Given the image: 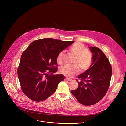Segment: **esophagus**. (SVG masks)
Returning a JSON list of instances; mask_svg holds the SVG:
<instances>
[{
  "instance_id": "esophagus-1",
  "label": "esophagus",
  "mask_w": 126,
  "mask_h": 126,
  "mask_svg": "<svg viewBox=\"0 0 126 126\" xmlns=\"http://www.w3.org/2000/svg\"><path fill=\"white\" fill-rule=\"evenodd\" d=\"M64 80H65V81H67V82H68V81H71V80H70V79H68V78H65Z\"/></svg>"
}]
</instances>
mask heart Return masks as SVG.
I'll return each instance as SVG.
<instances>
[{
	"label": "heart",
	"mask_w": 126,
	"mask_h": 126,
	"mask_svg": "<svg viewBox=\"0 0 126 126\" xmlns=\"http://www.w3.org/2000/svg\"><path fill=\"white\" fill-rule=\"evenodd\" d=\"M70 52L74 55L75 59L73 65H65L60 68L61 74L71 78L76 75L79 70L80 72L87 71L92 65L93 62V55L92 53L87 50L84 45L81 43H76L71 46L69 49ZM63 52H60L56 57V61L59 64L63 62Z\"/></svg>",
	"instance_id": "obj_1"
}]
</instances>
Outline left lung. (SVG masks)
<instances>
[{"label": "left lung", "mask_w": 126, "mask_h": 126, "mask_svg": "<svg viewBox=\"0 0 126 126\" xmlns=\"http://www.w3.org/2000/svg\"><path fill=\"white\" fill-rule=\"evenodd\" d=\"M93 53L92 65L78 77V87L71 92L81 104L90 106L97 103L106 95L112 75L111 64L99 48L90 47ZM77 81V80H76Z\"/></svg>", "instance_id": "obj_1"}]
</instances>
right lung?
Returning <instances> with one entry per match:
<instances>
[{"mask_svg":"<svg viewBox=\"0 0 126 126\" xmlns=\"http://www.w3.org/2000/svg\"><path fill=\"white\" fill-rule=\"evenodd\" d=\"M74 42L44 38L30 44L22 53L17 70L21 88L28 98L40 102L55 92L65 79L62 74H52L57 71V56Z\"/></svg>","mask_w":126,"mask_h":126,"instance_id":"add662e5","label":"right lung"}]
</instances>
